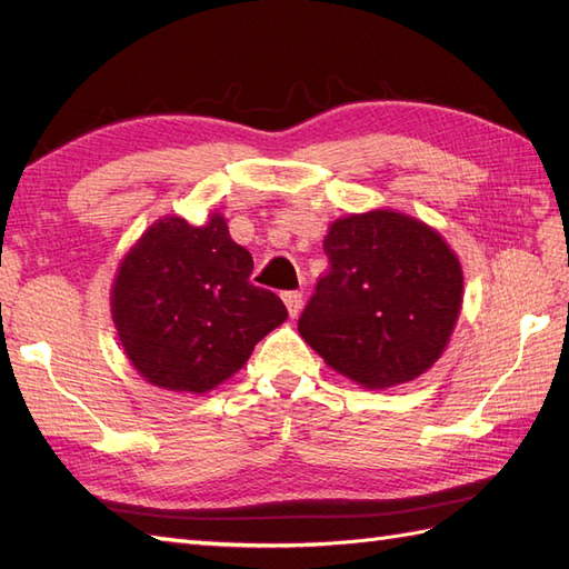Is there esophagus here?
<instances>
[{
  "label": "esophagus",
  "mask_w": 569,
  "mask_h": 569,
  "mask_svg": "<svg viewBox=\"0 0 569 569\" xmlns=\"http://www.w3.org/2000/svg\"><path fill=\"white\" fill-rule=\"evenodd\" d=\"M283 303H286V308H288V312H291V318H296L298 312H300V308H303V293L286 291V293H283Z\"/></svg>",
  "instance_id": "34e87169"
}]
</instances>
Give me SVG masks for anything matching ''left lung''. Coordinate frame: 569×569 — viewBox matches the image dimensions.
Returning <instances> with one entry per match:
<instances>
[{"mask_svg": "<svg viewBox=\"0 0 569 569\" xmlns=\"http://www.w3.org/2000/svg\"><path fill=\"white\" fill-rule=\"evenodd\" d=\"M298 332L328 365L367 389L428 371L462 306V269L442 237L391 210L337 220Z\"/></svg>", "mask_w": 569, "mask_h": 569, "instance_id": "8db88e82", "label": "left lung"}]
</instances>
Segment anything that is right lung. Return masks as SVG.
<instances>
[{
    "label": "right lung",
    "instance_id": "add662e5",
    "mask_svg": "<svg viewBox=\"0 0 569 569\" xmlns=\"http://www.w3.org/2000/svg\"><path fill=\"white\" fill-rule=\"evenodd\" d=\"M251 269L220 214L202 227L183 217L156 222L112 288L119 340L141 377L204 393L244 367L253 345L288 318L281 298L249 281Z\"/></svg>",
    "mask_w": 569,
    "mask_h": 569
}]
</instances>
